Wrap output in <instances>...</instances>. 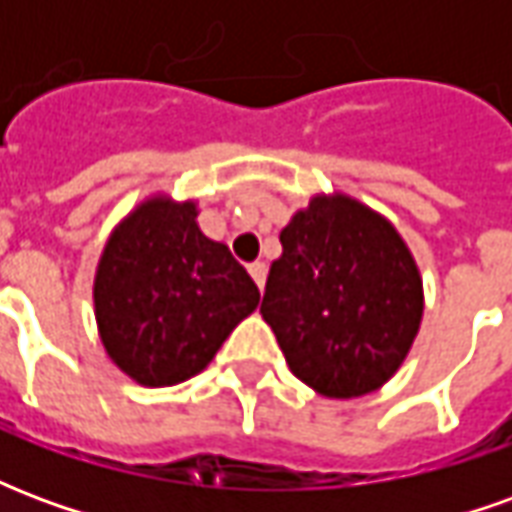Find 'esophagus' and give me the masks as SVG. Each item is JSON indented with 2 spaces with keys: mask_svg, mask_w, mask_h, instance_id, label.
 I'll return each mask as SVG.
<instances>
[{
  "mask_svg": "<svg viewBox=\"0 0 512 512\" xmlns=\"http://www.w3.org/2000/svg\"><path fill=\"white\" fill-rule=\"evenodd\" d=\"M249 274H252V279H255L257 288L263 290V285H266V274H268L266 263H260V260H257V263H252V266H249Z\"/></svg>",
  "mask_w": 512,
  "mask_h": 512,
  "instance_id": "34e87169",
  "label": "esophagus"
}]
</instances>
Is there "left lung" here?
<instances>
[{
    "label": "left lung",
    "mask_w": 512,
    "mask_h": 512,
    "mask_svg": "<svg viewBox=\"0 0 512 512\" xmlns=\"http://www.w3.org/2000/svg\"><path fill=\"white\" fill-rule=\"evenodd\" d=\"M263 321L290 373L326 397L376 392L411 351L425 296L392 222L348 194H318L279 233Z\"/></svg>",
    "instance_id": "left-lung-1"
}]
</instances>
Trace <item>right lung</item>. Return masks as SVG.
I'll return each mask as SVG.
<instances>
[{
  "mask_svg": "<svg viewBox=\"0 0 512 512\" xmlns=\"http://www.w3.org/2000/svg\"><path fill=\"white\" fill-rule=\"evenodd\" d=\"M106 354L142 386H172L211 365L260 304L230 249L197 224L194 202L150 197L109 235L93 285Z\"/></svg>",
  "mask_w": 512,
  "mask_h": 512,
  "instance_id": "1",
  "label": "right lung"
}]
</instances>
